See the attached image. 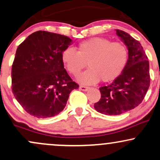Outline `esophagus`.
I'll list each match as a JSON object with an SVG mask.
<instances>
[{
	"label": "esophagus",
	"mask_w": 160,
	"mask_h": 160,
	"mask_svg": "<svg viewBox=\"0 0 160 160\" xmlns=\"http://www.w3.org/2000/svg\"><path fill=\"white\" fill-rule=\"evenodd\" d=\"M89 88L88 87H86V86H80V89L83 91H87Z\"/></svg>",
	"instance_id": "esophagus-1"
}]
</instances>
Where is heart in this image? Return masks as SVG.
Segmentation results:
<instances>
[{"instance_id":"1","label":"heart","mask_w":160,"mask_h":160,"mask_svg":"<svg viewBox=\"0 0 160 160\" xmlns=\"http://www.w3.org/2000/svg\"><path fill=\"white\" fill-rule=\"evenodd\" d=\"M61 61L74 77L86 68L87 62L89 69L79 77L80 83L92 84L100 80L106 83L122 74L128 61V51L122 42L94 37L79 43L77 51L72 48L64 49Z\"/></svg>"}]
</instances>
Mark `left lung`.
<instances>
[{"label":"left lung","instance_id":"left-lung-1","mask_svg":"<svg viewBox=\"0 0 160 160\" xmlns=\"http://www.w3.org/2000/svg\"><path fill=\"white\" fill-rule=\"evenodd\" d=\"M128 49V61L122 74L113 83L99 88L101 98L94 104L102 114L118 115L138 106L150 87V64L140 42L128 33L116 29Z\"/></svg>","mask_w":160,"mask_h":160}]
</instances>
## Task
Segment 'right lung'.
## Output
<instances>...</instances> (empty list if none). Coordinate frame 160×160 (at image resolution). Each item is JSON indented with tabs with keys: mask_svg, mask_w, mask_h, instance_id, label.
Masks as SVG:
<instances>
[{
	"mask_svg": "<svg viewBox=\"0 0 160 160\" xmlns=\"http://www.w3.org/2000/svg\"><path fill=\"white\" fill-rule=\"evenodd\" d=\"M71 41L63 35L37 31L17 48L12 64V92L32 116L57 115L65 107L71 91L79 88L61 61V53Z\"/></svg>",
	"mask_w": 160,
	"mask_h": 160,
	"instance_id": "add662e5",
	"label": "right lung"
}]
</instances>
